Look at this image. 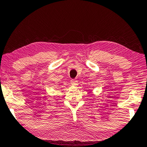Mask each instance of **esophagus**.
<instances>
[{
  "mask_svg": "<svg viewBox=\"0 0 147 147\" xmlns=\"http://www.w3.org/2000/svg\"><path fill=\"white\" fill-rule=\"evenodd\" d=\"M71 83L72 84V85H73V86L78 85L77 80H76L75 79H72V80H71Z\"/></svg>",
  "mask_w": 147,
  "mask_h": 147,
  "instance_id": "34e87169",
  "label": "esophagus"
}]
</instances>
